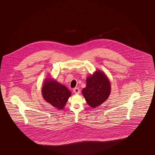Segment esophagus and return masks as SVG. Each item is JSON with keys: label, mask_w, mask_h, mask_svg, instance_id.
<instances>
[{"label": "esophagus", "mask_w": 155, "mask_h": 155, "mask_svg": "<svg viewBox=\"0 0 155 155\" xmlns=\"http://www.w3.org/2000/svg\"><path fill=\"white\" fill-rule=\"evenodd\" d=\"M73 92H74V94H79L80 92V90L78 88H75L73 89Z\"/></svg>", "instance_id": "esophagus-1"}]
</instances>
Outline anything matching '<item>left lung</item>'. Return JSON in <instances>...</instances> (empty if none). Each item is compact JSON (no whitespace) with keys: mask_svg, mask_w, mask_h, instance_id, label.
Masks as SVG:
<instances>
[{"mask_svg":"<svg viewBox=\"0 0 155 155\" xmlns=\"http://www.w3.org/2000/svg\"><path fill=\"white\" fill-rule=\"evenodd\" d=\"M86 87L82 94L89 106L95 108L105 102L111 92L110 82L103 71L96 70L86 80Z\"/></svg>","mask_w":155,"mask_h":155,"instance_id":"1","label":"left lung"}]
</instances>
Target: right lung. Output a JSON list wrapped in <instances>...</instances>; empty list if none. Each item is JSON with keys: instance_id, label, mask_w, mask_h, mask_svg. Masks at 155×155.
Listing matches in <instances>:
<instances>
[{"instance_id": "right-lung-1", "label": "right lung", "mask_w": 155, "mask_h": 155, "mask_svg": "<svg viewBox=\"0 0 155 155\" xmlns=\"http://www.w3.org/2000/svg\"><path fill=\"white\" fill-rule=\"evenodd\" d=\"M41 91L45 101L59 110L64 107L71 95V91L66 86L50 78L45 80Z\"/></svg>"}]
</instances>
